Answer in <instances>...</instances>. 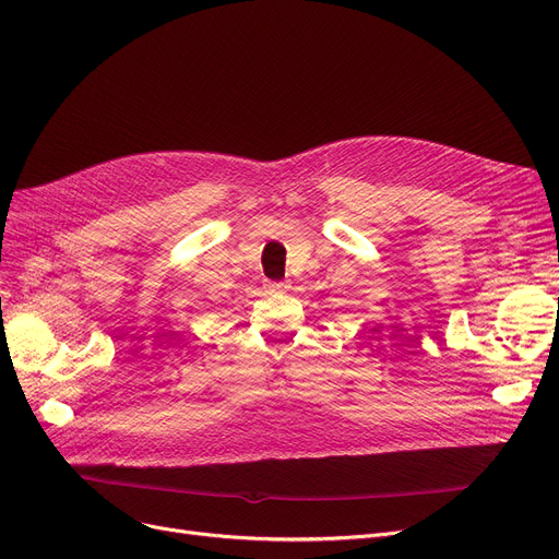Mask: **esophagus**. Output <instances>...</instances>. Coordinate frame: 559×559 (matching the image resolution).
I'll return each mask as SVG.
<instances>
[{
	"label": "esophagus",
	"mask_w": 559,
	"mask_h": 559,
	"mask_svg": "<svg viewBox=\"0 0 559 559\" xmlns=\"http://www.w3.org/2000/svg\"><path fill=\"white\" fill-rule=\"evenodd\" d=\"M264 287H267L270 292H285L289 285L285 281H267L264 283Z\"/></svg>",
	"instance_id": "1"
}]
</instances>
